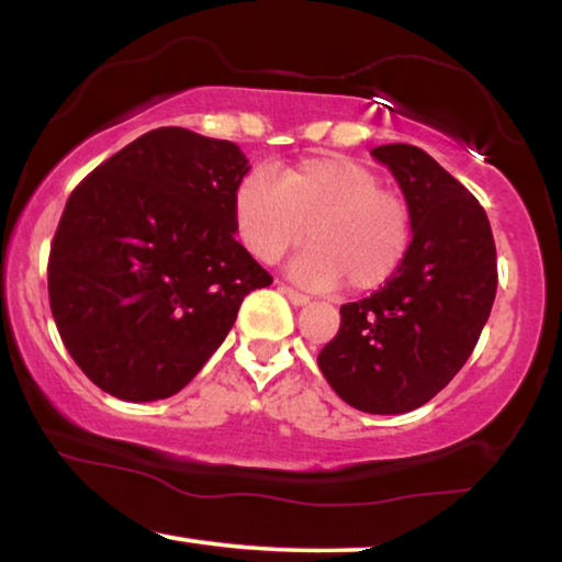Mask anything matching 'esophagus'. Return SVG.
<instances>
[{
    "label": "esophagus",
    "instance_id": "1",
    "mask_svg": "<svg viewBox=\"0 0 562 562\" xmlns=\"http://www.w3.org/2000/svg\"><path fill=\"white\" fill-rule=\"evenodd\" d=\"M280 292H282L284 297H288V300L294 304V307H302V304H307V302H310L307 294L297 292L294 288H290V284H280Z\"/></svg>",
    "mask_w": 562,
    "mask_h": 562
}]
</instances>
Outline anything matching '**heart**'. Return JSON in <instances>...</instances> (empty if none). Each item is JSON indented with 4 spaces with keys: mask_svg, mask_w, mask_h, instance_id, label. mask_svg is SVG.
Wrapping results in <instances>:
<instances>
[{
    "mask_svg": "<svg viewBox=\"0 0 562 562\" xmlns=\"http://www.w3.org/2000/svg\"><path fill=\"white\" fill-rule=\"evenodd\" d=\"M236 233L255 258L278 262L307 236L292 274L312 290L371 292L401 268L413 238L407 201L346 155L302 159L272 179L250 171L233 193Z\"/></svg>",
    "mask_w": 562,
    "mask_h": 562,
    "instance_id": "heart-1",
    "label": "heart"
}]
</instances>
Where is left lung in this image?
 <instances>
[{"label":"left lung","mask_w":562,"mask_h":562,"mask_svg":"<svg viewBox=\"0 0 562 562\" xmlns=\"http://www.w3.org/2000/svg\"><path fill=\"white\" fill-rule=\"evenodd\" d=\"M371 155L401 183L413 240L381 290L341 304L316 363L351 407L397 415L432 401L472 356L496 297V246L486 211L427 151L383 145Z\"/></svg>","instance_id":"obj_1"}]
</instances>
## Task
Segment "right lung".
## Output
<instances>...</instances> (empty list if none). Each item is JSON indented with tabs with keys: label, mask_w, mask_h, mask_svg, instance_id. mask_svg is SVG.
I'll return each mask as SVG.
<instances>
[{
	"label": "right lung",
	"mask_w": 562,
	"mask_h": 562,
	"mask_svg": "<svg viewBox=\"0 0 562 562\" xmlns=\"http://www.w3.org/2000/svg\"><path fill=\"white\" fill-rule=\"evenodd\" d=\"M248 159L228 139L159 127L78 183L48 252L70 359L120 401L179 393L272 274L236 240Z\"/></svg>",
	"instance_id": "obj_1"
}]
</instances>
